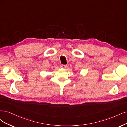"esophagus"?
<instances>
[{
	"label": "esophagus",
	"instance_id": "34e87169",
	"mask_svg": "<svg viewBox=\"0 0 127 127\" xmlns=\"http://www.w3.org/2000/svg\"><path fill=\"white\" fill-rule=\"evenodd\" d=\"M61 67L62 68H66L67 67L66 65H64V64H61Z\"/></svg>",
	"mask_w": 127,
	"mask_h": 127
}]
</instances>
